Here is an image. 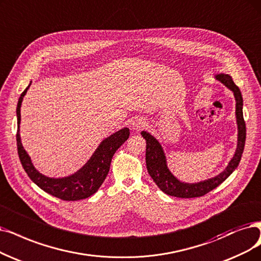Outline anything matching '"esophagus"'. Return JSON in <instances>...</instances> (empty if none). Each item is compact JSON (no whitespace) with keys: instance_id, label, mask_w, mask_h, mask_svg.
Here are the masks:
<instances>
[{"instance_id":"esophagus-1","label":"esophagus","mask_w":261,"mask_h":261,"mask_svg":"<svg viewBox=\"0 0 261 261\" xmlns=\"http://www.w3.org/2000/svg\"><path fill=\"white\" fill-rule=\"evenodd\" d=\"M130 125H132V127L134 128V129H139V128H141L143 125H144V122L142 121V120H133L132 122H130Z\"/></svg>"}]
</instances>
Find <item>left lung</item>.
<instances>
[{"mask_svg": "<svg viewBox=\"0 0 261 261\" xmlns=\"http://www.w3.org/2000/svg\"><path fill=\"white\" fill-rule=\"evenodd\" d=\"M214 78L217 81L222 82L229 90L232 91L236 99V119L238 125V142L236 152L232 159L229 161L226 168L221 173H218L213 178L197 183H186L180 181L169 170L161 142L150 133L145 130L141 132V136L147 142L145 163H147L148 172L155 184L160 187V190L169 196L179 198H195L203 196L222 184L237 169L240 161H241L246 137L245 122L243 119V98L241 91L234 85L232 78L227 74H216Z\"/></svg>", "mask_w": 261, "mask_h": 261, "instance_id": "left-lung-1", "label": "left lung"}]
</instances>
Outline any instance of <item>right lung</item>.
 <instances>
[{"label":"right lung","mask_w":261,"mask_h":261,"mask_svg":"<svg viewBox=\"0 0 261 261\" xmlns=\"http://www.w3.org/2000/svg\"><path fill=\"white\" fill-rule=\"evenodd\" d=\"M31 83L32 81L20 95L16 111L18 127L17 148L23 169L28 173L29 178L38 187L52 196L66 201L86 199V198L95 194L102 182L105 181L109 172L113 154L128 139L129 128L124 127L103 139L85 166L81 167L75 173L64 176V178H50V176L43 174L35 168L30 155L23 148L21 137H20V121H21L20 108H21L23 97L27 94Z\"/></svg>","instance_id":"1"}]
</instances>
